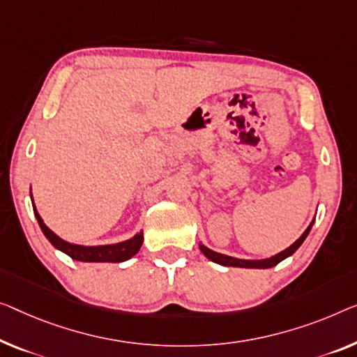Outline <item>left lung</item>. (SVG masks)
Wrapping results in <instances>:
<instances>
[{
	"label": "left lung",
	"mask_w": 357,
	"mask_h": 357,
	"mask_svg": "<svg viewBox=\"0 0 357 357\" xmlns=\"http://www.w3.org/2000/svg\"><path fill=\"white\" fill-rule=\"evenodd\" d=\"M312 225H314V220L310 226H307V229L301 234V237L298 238L295 243H291L289 248H285L284 252H280L275 255V257H271L268 259H238V258H232V257H227V255H221V253H216L213 252V250L206 248L205 245H202L200 243V250L202 253L205 255L206 258L210 259L213 263H218L221 266H236V268H250V269H268V268H273V266L279 264L282 259L289 258L290 255H294L303 242H305V238L307 237V234H310Z\"/></svg>",
	"instance_id": "1"
}]
</instances>
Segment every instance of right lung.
<instances>
[{
  "label": "right lung",
  "mask_w": 357,
  "mask_h": 357,
  "mask_svg": "<svg viewBox=\"0 0 357 357\" xmlns=\"http://www.w3.org/2000/svg\"><path fill=\"white\" fill-rule=\"evenodd\" d=\"M36 221L41 227L43 234H45L47 241H50L52 245L57 250H61L66 255H68L72 259H77V261H84V263H121L130 259L131 257L139 252L142 245V232L136 234L135 237L130 238V241L114 243V245H98V247H84V245H75V243L62 241L61 237H57L54 232H52L50 227H47L45 222H43L41 216L38 215L36 208H33Z\"/></svg>",
  "instance_id": "add662e5"
}]
</instances>
